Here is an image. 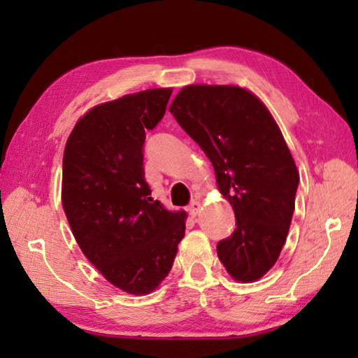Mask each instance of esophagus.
Segmentation results:
<instances>
[{
  "mask_svg": "<svg viewBox=\"0 0 358 358\" xmlns=\"http://www.w3.org/2000/svg\"><path fill=\"white\" fill-rule=\"evenodd\" d=\"M187 211H189L191 216H196V215L199 213V211H201V202L192 201V202L189 203V207H187Z\"/></svg>",
  "mask_w": 358,
  "mask_h": 358,
  "instance_id": "obj_1",
  "label": "esophagus"
}]
</instances>
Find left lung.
I'll return each mask as SVG.
<instances>
[{"mask_svg": "<svg viewBox=\"0 0 358 358\" xmlns=\"http://www.w3.org/2000/svg\"><path fill=\"white\" fill-rule=\"evenodd\" d=\"M171 113L207 155L234 207L237 227L217 243V257L235 280H259L286 243L300 180L280 128L259 98L234 85L185 87Z\"/></svg>", "mask_w": 358, "mask_h": 358, "instance_id": "1", "label": "left lung"}]
</instances>
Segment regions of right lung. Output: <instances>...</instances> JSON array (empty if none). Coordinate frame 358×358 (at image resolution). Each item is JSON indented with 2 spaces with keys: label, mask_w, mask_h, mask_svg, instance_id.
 <instances>
[{
  "label": "right lung",
  "mask_w": 358,
  "mask_h": 358,
  "mask_svg": "<svg viewBox=\"0 0 358 358\" xmlns=\"http://www.w3.org/2000/svg\"><path fill=\"white\" fill-rule=\"evenodd\" d=\"M171 88H153L96 106L64 148L62 201L87 259L128 294L155 290L185 237V211H167L145 181V131L166 113Z\"/></svg>",
  "instance_id": "1"
}]
</instances>
